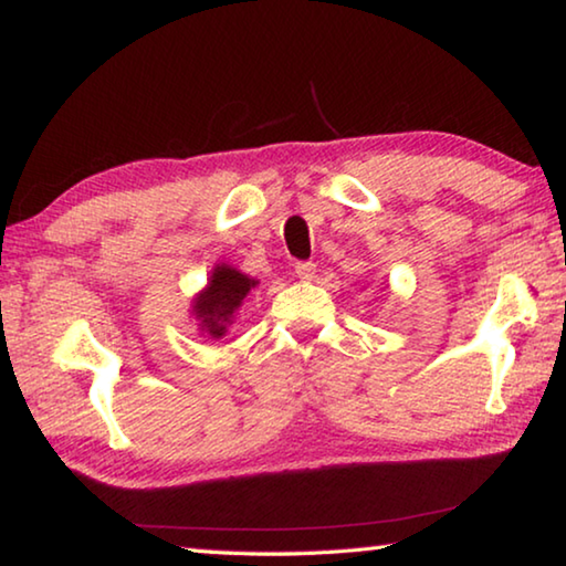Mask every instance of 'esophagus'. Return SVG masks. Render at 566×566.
I'll use <instances>...</instances> for the list:
<instances>
[{
	"instance_id": "1",
	"label": "esophagus",
	"mask_w": 566,
	"mask_h": 566,
	"mask_svg": "<svg viewBox=\"0 0 566 566\" xmlns=\"http://www.w3.org/2000/svg\"><path fill=\"white\" fill-rule=\"evenodd\" d=\"M314 272H317V264H314V262H296L294 264V274L300 276L302 282L314 280Z\"/></svg>"
}]
</instances>
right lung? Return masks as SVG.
Returning a JSON list of instances; mask_svg holds the SVG:
<instances>
[{
    "label": "right lung",
    "mask_w": 566,
    "mask_h": 566,
    "mask_svg": "<svg viewBox=\"0 0 566 566\" xmlns=\"http://www.w3.org/2000/svg\"><path fill=\"white\" fill-rule=\"evenodd\" d=\"M256 282L249 280V276L239 274L237 270H229V266H217L212 280H209L207 292L199 296L195 304L197 317L202 319V327L212 337H222L227 332L224 324L232 317L234 310L249 292V286Z\"/></svg>",
    "instance_id": "right-lung-1"
}]
</instances>
